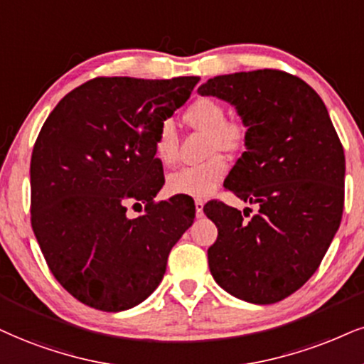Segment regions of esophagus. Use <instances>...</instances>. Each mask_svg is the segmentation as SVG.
<instances>
[{"instance_id": "obj_1", "label": "esophagus", "mask_w": 364, "mask_h": 364, "mask_svg": "<svg viewBox=\"0 0 364 364\" xmlns=\"http://www.w3.org/2000/svg\"><path fill=\"white\" fill-rule=\"evenodd\" d=\"M196 216L203 218L204 216V200L196 199Z\"/></svg>"}]
</instances>
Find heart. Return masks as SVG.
I'll use <instances>...</instances> for the list:
<instances>
[{"label": "heart", "mask_w": 364, "mask_h": 364, "mask_svg": "<svg viewBox=\"0 0 364 364\" xmlns=\"http://www.w3.org/2000/svg\"><path fill=\"white\" fill-rule=\"evenodd\" d=\"M187 124L200 132L209 133V154L232 151L245 140V128L237 121L226 119V109L213 97H200L187 109ZM156 160L170 167L178 156V134L173 123L165 119L160 124L154 141ZM228 172V161L221 155H213L203 164L183 167L168 177L167 186L172 194L203 197L219 186Z\"/></svg>", "instance_id": "1"}]
</instances>
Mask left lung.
<instances>
[{"label":"left lung","mask_w":364,"mask_h":364,"mask_svg":"<svg viewBox=\"0 0 364 364\" xmlns=\"http://www.w3.org/2000/svg\"><path fill=\"white\" fill-rule=\"evenodd\" d=\"M197 92L230 102L243 121L246 151L224 187L259 208L245 221L219 200L204 205L218 228L210 275L246 302H280L314 275L339 230L343 145L319 94L282 70L218 75Z\"/></svg>","instance_id":"1"}]
</instances>
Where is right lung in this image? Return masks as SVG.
<instances>
[{"instance_id":"add662e5","label":"right lung","mask_w":364,"mask_h":364,"mask_svg":"<svg viewBox=\"0 0 364 364\" xmlns=\"http://www.w3.org/2000/svg\"><path fill=\"white\" fill-rule=\"evenodd\" d=\"M199 77H96L53 107L30 164L31 228L57 282L105 312L141 304L192 226L194 200L154 203L164 167L154 141ZM146 213L129 220L126 204Z\"/></svg>"}]
</instances>
